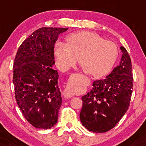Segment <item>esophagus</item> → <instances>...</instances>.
Returning <instances> with one entry per match:
<instances>
[{
  "label": "esophagus",
  "instance_id": "34e87169",
  "mask_svg": "<svg viewBox=\"0 0 146 146\" xmlns=\"http://www.w3.org/2000/svg\"><path fill=\"white\" fill-rule=\"evenodd\" d=\"M64 95L65 98H71L73 97V95L72 94L71 92L68 91L67 89L64 90Z\"/></svg>",
  "mask_w": 146,
  "mask_h": 146
}]
</instances>
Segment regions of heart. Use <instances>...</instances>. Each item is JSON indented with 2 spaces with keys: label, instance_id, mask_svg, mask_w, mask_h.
<instances>
[{
  "label": "heart",
  "instance_id": "heart-1",
  "mask_svg": "<svg viewBox=\"0 0 146 146\" xmlns=\"http://www.w3.org/2000/svg\"><path fill=\"white\" fill-rule=\"evenodd\" d=\"M66 43L58 41L54 45L56 64L62 71H67L78 60L87 74L101 77L111 69L117 58L115 43L100 35L80 31L66 38Z\"/></svg>",
  "mask_w": 146,
  "mask_h": 146
}]
</instances>
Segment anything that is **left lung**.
Returning <instances> with one entry per match:
<instances>
[{
    "mask_svg": "<svg viewBox=\"0 0 146 146\" xmlns=\"http://www.w3.org/2000/svg\"><path fill=\"white\" fill-rule=\"evenodd\" d=\"M120 49L119 64L104 80L95 81L93 88L82 97L80 121L90 132L103 133L111 130L130 106L133 87L131 60L124 47Z\"/></svg>",
    "mask_w": 146,
    "mask_h": 146,
    "instance_id": "left-lung-1",
    "label": "left lung"
}]
</instances>
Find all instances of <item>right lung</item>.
Instances as JSON below:
<instances>
[{
    "label": "right lung",
    "instance_id": "right-lung-1",
    "mask_svg": "<svg viewBox=\"0 0 146 146\" xmlns=\"http://www.w3.org/2000/svg\"><path fill=\"white\" fill-rule=\"evenodd\" d=\"M68 28L42 27L18 48L13 67L15 98L25 118L36 128L49 129L58 122L62 103L55 64L54 45Z\"/></svg>",
    "mask_w": 146,
    "mask_h": 146
}]
</instances>
